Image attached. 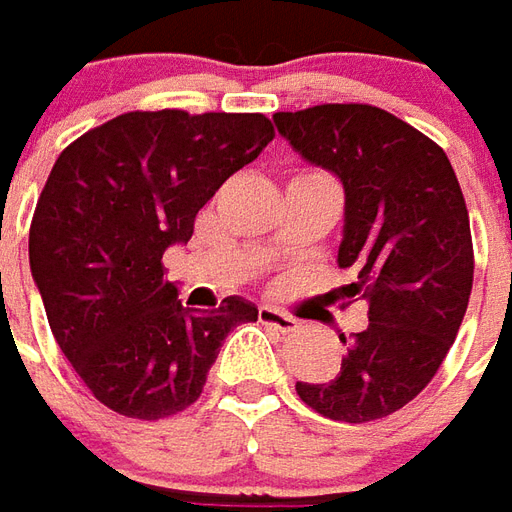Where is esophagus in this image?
Here are the masks:
<instances>
[{
  "label": "esophagus",
  "mask_w": 512,
  "mask_h": 512,
  "mask_svg": "<svg viewBox=\"0 0 512 512\" xmlns=\"http://www.w3.org/2000/svg\"><path fill=\"white\" fill-rule=\"evenodd\" d=\"M260 321L268 324V327H274L277 332H282V335L299 330V321H296L293 316H288V313L277 310V307H268V305L260 307Z\"/></svg>",
  "instance_id": "1"
}]
</instances>
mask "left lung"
<instances>
[{"instance_id": "8db88e82", "label": "left lung", "mask_w": 512, "mask_h": 512, "mask_svg": "<svg viewBox=\"0 0 512 512\" xmlns=\"http://www.w3.org/2000/svg\"><path fill=\"white\" fill-rule=\"evenodd\" d=\"M293 152L343 185L338 266L363 291L368 327L343 338L330 382H296L299 399L346 424L385 418L427 388L466 316L474 252L468 210L441 146L371 105L274 113Z\"/></svg>"}]
</instances>
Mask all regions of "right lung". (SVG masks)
<instances>
[{
  "label": "right lung",
  "instance_id": "obj_1",
  "mask_svg": "<svg viewBox=\"0 0 512 512\" xmlns=\"http://www.w3.org/2000/svg\"><path fill=\"white\" fill-rule=\"evenodd\" d=\"M274 141L260 113H124L66 146L30 227V271L57 346L96 399L155 421L194 405L224 338L257 321L244 296L196 316L163 252Z\"/></svg>",
  "mask_w": 512,
  "mask_h": 512
}]
</instances>
